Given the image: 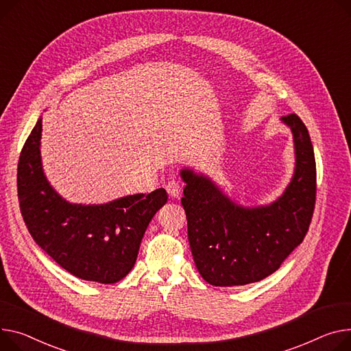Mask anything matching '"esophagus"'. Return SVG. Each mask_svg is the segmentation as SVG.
I'll use <instances>...</instances> for the list:
<instances>
[{"mask_svg": "<svg viewBox=\"0 0 351 351\" xmlns=\"http://www.w3.org/2000/svg\"><path fill=\"white\" fill-rule=\"evenodd\" d=\"M167 192L171 197H178L180 195V182L169 180L167 184Z\"/></svg>", "mask_w": 351, "mask_h": 351, "instance_id": "1", "label": "esophagus"}]
</instances>
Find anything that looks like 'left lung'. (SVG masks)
Returning <instances> with one entry per match:
<instances>
[{"label":"left lung","instance_id":"8db88e82","mask_svg":"<svg viewBox=\"0 0 351 351\" xmlns=\"http://www.w3.org/2000/svg\"><path fill=\"white\" fill-rule=\"evenodd\" d=\"M292 131L295 173L268 206L244 207L207 176L182 169V206L197 271L215 287L258 282L274 274L303 241L316 202V162L306 125L296 114L281 119Z\"/></svg>","mask_w":351,"mask_h":351}]
</instances>
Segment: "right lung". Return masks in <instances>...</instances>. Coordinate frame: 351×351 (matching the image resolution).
Returning a JSON list of instances; mask_svg holds the SVG:
<instances>
[{
    "mask_svg": "<svg viewBox=\"0 0 351 351\" xmlns=\"http://www.w3.org/2000/svg\"><path fill=\"white\" fill-rule=\"evenodd\" d=\"M42 119L23 145L16 186L21 215L35 243L72 275L114 284L134 267L145 230L167 203L165 189L106 204H73L60 197L43 175Z\"/></svg>",
    "mask_w": 351,
    "mask_h": 351,
    "instance_id": "1",
    "label": "right lung"
}]
</instances>
